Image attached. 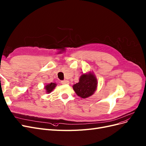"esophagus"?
Segmentation results:
<instances>
[{
  "mask_svg": "<svg viewBox=\"0 0 146 146\" xmlns=\"http://www.w3.org/2000/svg\"><path fill=\"white\" fill-rule=\"evenodd\" d=\"M61 84H68L69 81H67V80H64V81H61Z\"/></svg>",
  "mask_w": 146,
  "mask_h": 146,
  "instance_id": "obj_1",
  "label": "esophagus"
}]
</instances>
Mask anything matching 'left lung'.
Returning a JSON list of instances; mask_svg holds the SVG:
<instances>
[{
    "label": "left lung",
    "mask_w": 146,
    "mask_h": 146,
    "mask_svg": "<svg viewBox=\"0 0 146 146\" xmlns=\"http://www.w3.org/2000/svg\"><path fill=\"white\" fill-rule=\"evenodd\" d=\"M97 79L93 73L82 74L78 83L73 86L76 95L82 98H87L92 96L97 88Z\"/></svg>",
    "instance_id": "8db88e82"
}]
</instances>
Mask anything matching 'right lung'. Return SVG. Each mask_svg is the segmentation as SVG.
Here are the masks:
<instances>
[{"instance_id": "1", "label": "right lung", "mask_w": 146, "mask_h": 146, "mask_svg": "<svg viewBox=\"0 0 146 146\" xmlns=\"http://www.w3.org/2000/svg\"><path fill=\"white\" fill-rule=\"evenodd\" d=\"M56 86V84L54 83V82H51V83L47 84V85H46L45 86V89L46 90V92L48 93H51L54 90Z\"/></svg>"}]
</instances>
